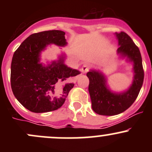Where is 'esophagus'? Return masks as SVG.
<instances>
[{"label":"esophagus","mask_w":152,"mask_h":152,"mask_svg":"<svg viewBox=\"0 0 152 152\" xmlns=\"http://www.w3.org/2000/svg\"><path fill=\"white\" fill-rule=\"evenodd\" d=\"M88 70H89V65H88V64H84V65L82 66V69H81V70H82V72L83 73H87V72L88 71Z\"/></svg>","instance_id":"1"}]
</instances>
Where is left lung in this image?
I'll use <instances>...</instances> for the list:
<instances>
[{
  "mask_svg": "<svg viewBox=\"0 0 152 152\" xmlns=\"http://www.w3.org/2000/svg\"><path fill=\"white\" fill-rule=\"evenodd\" d=\"M118 39V53L127 60L133 62L134 79L127 91L121 93H113L108 89L106 79L102 73L90 70L87 73L90 80L89 93L93 111L101 115H115L131 107L138 96L144 79L142 57L138 47L125 32L115 33Z\"/></svg>",
  "mask_w": 152,
  "mask_h": 152,
  "instance_id": "1",
  "label": "left lung"
}]
</instances>
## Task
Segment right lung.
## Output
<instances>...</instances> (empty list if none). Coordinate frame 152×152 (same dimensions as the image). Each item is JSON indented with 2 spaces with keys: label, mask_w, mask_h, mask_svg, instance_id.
Listing matches in <instances>:
<instances>
[{
  "label": "right lung",
  "mask_w": 152,
  "mask_h": 152,
  "mask_svg": "<svg viewBox=\"0 0 152 152\" xmlns=\"http://www.w3.org/2000/svg\"><path fill=\"white\" fill-rule=\"evenodd\" d=\"M65 33L51 30L30 35L15 51L11 65V87L14 96L33 113H47L60 108L73 83L70 80L80 72L64 64V56L48 66L39 63V56L49 44L67 45Z\"/></svg>",
  "instance_id": "obj_1"
}]
</instances>
